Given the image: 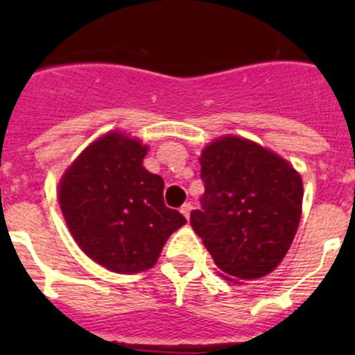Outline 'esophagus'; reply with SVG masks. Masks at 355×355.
Segmentation results:
<instances>
[{"mask_svg": "<svg viewBox=\"0 0 355 355\" xmlns=\"http://www.w3.org/2000/svg\"><path fill=\"white\" fill-rule=\"evenodd\" d=\"M191 211H192V204L191 202H185L184 206L180 207V213L184 214V216L187 218V220H189V216H191Z\"/></svg>", "mask_w": 355, "mask_h": 355, "instance_id": "34e87169", "label": "esophagus"}]
</instances>
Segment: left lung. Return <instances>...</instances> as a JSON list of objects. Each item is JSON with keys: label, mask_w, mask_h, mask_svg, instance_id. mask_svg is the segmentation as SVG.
<instances>
[{"label": "left lung", "mask_w": 355, "mask_h": 355, "mask_svg": "<svg viewBox=\"0 0 355 355\" xmlns=\"http://www.w3.org/2000/svg\"><path fill=\"white\" fill-rule=\"evenodd\" d=\"M204 194L191 225L218 275L266 277L290 249L302 213V178L287 159L247 139L225 135L199 157Z\"/></svg>", "instance_id": "1"}]
</instances>
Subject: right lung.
<instances>
[{"mask_svg":"<svg viewBox=\"0 0 355 355\" xmlns=\"http://www.w3.org/2000/svg\"><path fill=\"white\" fill-rule=\"evenodd\" d=\"M148 146L110 132L70 164L60 207L78 247L114 273L155 266L166 239L185 225L163 200L164 182L142 166Z\"/></svg>","mask_w":355,"mask_h":355,"instance_id":"obj_1","label":"right lung"}]
</instances>
